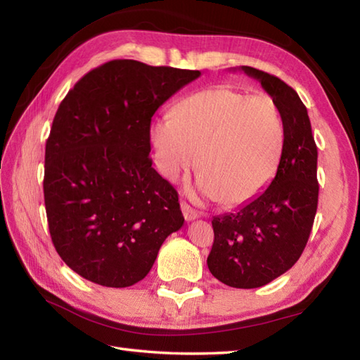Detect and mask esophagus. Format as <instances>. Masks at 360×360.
Segmentation results:
<instances>
[{
  "instance_id": "esophagus-1",
  "label": "esophagus",
  "mask_w": 360,
  "mask_h": 360,
  "mask_svg": "<svg viewBox=\"0 0 360 360\" xmlns=\"http://www.w3.org/2000/svg\"><path fill=\"white\" fill-rule=\"evenodd\" d=\"M181 210H182V215H184L186 221H193V219L200 217V215H198V212L190 207L187 202H181Z\"/></svg>"
}]
</instances>
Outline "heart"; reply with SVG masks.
I'll return each instance as SVG.
<instances>
[{
    "instance_id": "b5f03b06",
    "label": "heart",
    "mask_w": 360,
    "mask_h": 360,
    "mask_svg": "<svg viewBox=\"0 0 360 360\" xmlns=\"http://www.w3.org/2000/svg\"><path fill=\"white\" fill-rule=\"evenodd\" d=\"M150 139L156 165L178 181L196 165L198 192L226 205L246 204L269 186L285 145L278 105L267 94L229 85L190 94L153 122Z\"/></svg>"
}]
</instances>
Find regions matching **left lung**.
Returning <instances> with one entry per match:
<instances>
[{"label": "left lung", "instance_id": "obj_1", "mask_svg": "<svg viewBox=\"0 0 360 360\" xmlns=\"http://www.w3.org/2000/svg\"><path fill=\"white\" fill-rule=\"evenodd\" d=\"M241 71L278 105L285 145L271 186L233 213L213 217L207 266L224 285L252 289L290 269L307 246L319 202L317 145L307 106L292 88L255 68Z\"/></svg>", "mask_w": 360, "mask_h": 360}]
</instances>
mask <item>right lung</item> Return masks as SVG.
Here are the masks:
<instances>
[{"mask_svg":"<svg viewBox=\"0 0 360 360\" xmlns=\"http://www.w3.org/2000/svg\"><path fill=\"white\" fill-rule=\"evenodd\" d=\"M200 71L112 60L75 83L46 141L44 205L57 254L106 288L145 278L184 217L150 159L153 114Z\"/></svg>","mask_w":360,"mask_h":360,"instance_id":"obj_1","label":"right lung"}]
</instances>
